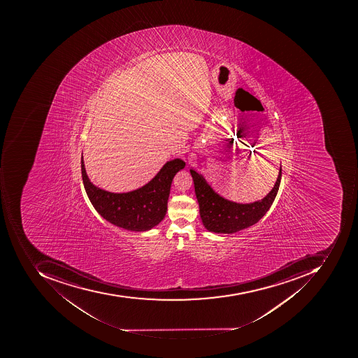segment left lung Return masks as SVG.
I'll use <instances>...</instances> for the list:
<instances>
[{
  "label": "left lung",
  "mask_w": 358,
  "mask_h": 358,
  "mask_svg": "<svg viewBox=\"0 0 358 358\" xmlns=\"http://www.w3.org/2000/svg\"><path fill=\"white\" fill-rule=\"evenodd\" d=\"M194 184L202 222L208 231L216 234H234L256 224L273 203L280 188L282 166L274 187L262 200L248 204L236 203L216 194L203 176L190 170Z\"/></svg>",
  "instance_id": "8db88e82"
}]
</instances>
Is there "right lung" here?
<instances>
[{"label":"right lung","mask_w":358,"mask_h":358,"mask_svg":"<svg viewBox=\"0 0 358 358\" xmlns=\"http://www.w3.org/2000/svg\"><path fill=\"white\" fill-rule=\"evenodd\" d=\"M184 166L182 160H171L145 186L134 192L114 194L96 187L89 180L82 156V178L89 200L103 218L124 229L146 231L164 220L171 184Z\"/></svg>","instance_id":"right-lung-1"}]
</instances>
